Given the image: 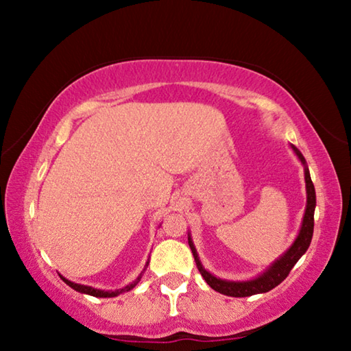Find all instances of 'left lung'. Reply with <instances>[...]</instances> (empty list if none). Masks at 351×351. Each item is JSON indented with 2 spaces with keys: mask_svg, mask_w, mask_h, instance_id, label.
<instances>
[{
  "mask_svg": "<svg viewBox=\"0 0 351 351\" xmlns=\"http://www.w3.org/2000/svg\"><path fill=\"white\" fill-rule=\"evenodd\" d=\"M297 158L300 159V162L305 167V184H306V209L304 215V221H302V228L299 230V235L294 240L293 245L283 255H280L274 263H272L263 274L252 278V280L246 282H232V280H223V278H217L212 276L209 271L204 269V266L201 265L199 257L197 254V249L193 246V241L189 235V246L192 249L195 261H197L198 271L201 272L204 280L212 289L218 291L224 295L230 297H249L254 294L268 293L272 288H276L277 285H280L285 278L288 277L289 271L293 269V266L299 261V258L306 252V249L310 247V243L313 239V230H314V209H316V192H314V186L310 176V170L306 167L305 158L302 156V153L297 150L294 145H291Z\"/></svg>",
  "mask_w": 351,
  "mask_h": 351,
  "instance_id": "8db88e82",
  "label": "left lung"
}]
</instances>
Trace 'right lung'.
<instances>
[{
	"instance_id": "1",
	"label": "right lung",
	"mask_w": 351,
	"mask_h": 351,
	"mask_svg": "<svg viewBox=\"0 0 351 351\" xmlns=\"http://www.w3.org/2000/svg\"><path fill=\"white\" fill-rule=\"evenodd\" d=\"M145 266H148V261H147V265ZM62 277V280L66 283V285H69L71 288L73 289H75V291H79V293H83V294H90V295H94V297H116V295H119V294H122V293H127V291H132L136 285L139 283V280L142 278V272L139 274V277L136 278V280L133 282V283H130V285H127L125 288H122V289H116V291H104V289H96V288H93V287H85V285H79V283H74V282H71V280H68V278H64L63 276H60Z\"/></svg>"
}]
</instances>
